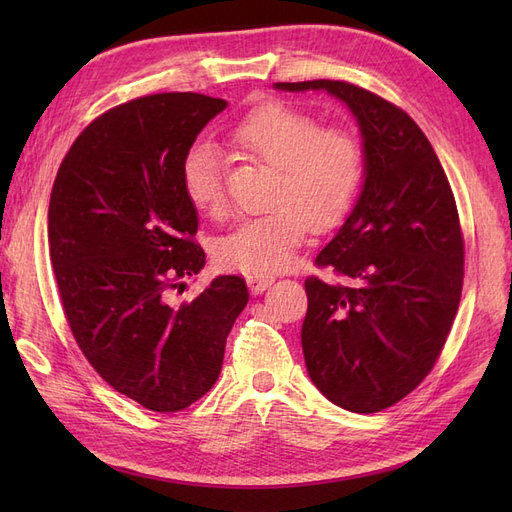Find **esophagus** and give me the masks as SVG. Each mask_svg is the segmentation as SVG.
Returning <instances> with one entry per match:
<instances>
[{"label":"esophagus","instance_id":"1","mask_svg":"<svg viewBox=\"0 0 512 512\" xmlns=\"http://www.w3.org/2000/svg\"><path fill=\"white\" fill-rule=\"evenodd\" d=\"M245 282H247V286H250V290L254 294H260V292H265L275 282V277L273 275H247Z\"/></svg>","mask_w":512,"mask_h":512}]
</instances>
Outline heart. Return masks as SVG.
Wrapping results in <instances>:
<instances>
[{
    "label": "heart",
    "mask_w": 512,
    "mask_h": 512,
    "mask_svg": "<svg viewBox=\"0 0 512 512\" xmlns=\"http://www.w3.org/2000/svg\"><path fill=\"white\" fill-rule=\"evenodd\" d=\"M245 156L275 168L269 211L241 220L220 239L218 262L247 275L284 271L309 226L329 230L342 222L359 192L363 153L344 130L322 128L305 113L282 104L252 111L230 132ZM183 190L200 211L220 213L226 205L220 153L209 143L194 145L181 166Z\"/></svg>",
    "instance_id": "heart-1"
}]
</instances>
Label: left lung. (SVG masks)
I'll list each match as a JSON object with an SVG mask.
<instances>
[{
	"label": "left lung",
	"mask_w": 512,
	"mask_h": 512,
	"mask_svg": "<svg viewBox=\"0 0 512 512\" xmlns=\"http://www.w3.org/2000/svg\"><path fill=\"white\" fill-rule=\"evenodd\" d=\"M327 91L363 138V185L316 262L350 286L307 277V374L335 406L371 414L429 374L461 299L463 239L451 185L423 130L395 104L344 81L275 83Z\"/></svg>",
	"instance_id": "left-lung-1"
}]
</instances>
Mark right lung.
<instances>
[{
  "mask_svg": "<svg viewBox=\"0 0 512 512\" xmlns=\"http://www.w3.org/2000/svg\"><path fill=\"white\" fill-rule=\"evenodd\" d=\"M226 106L188 91L111 108L76 138L51 192V262L76 344L153 412H179L211 389L250 299L237 275H218L190 303L168 299L205 267L181 166Z\"/></svg>",
  "mask_w": 512,
  "mask_h": 512,
  "instance_id": "right-lung-1",
  "label": "right lung"
}]
</instances>
